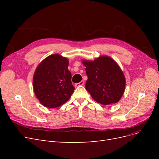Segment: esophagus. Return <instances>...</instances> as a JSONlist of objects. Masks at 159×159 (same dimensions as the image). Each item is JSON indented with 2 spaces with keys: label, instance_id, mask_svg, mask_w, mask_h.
<instances>
[{
  "label": "esophagus",
  "instance_id": "esophagus-1",
  "mask_svg": "<svg viewBox=\"0 0 159 159\" xmlns=\"http://www.w3.org/2000/svg\"><path fill=\"white\" fill-rule=\"evenodd\" d=\"M84 84V81H81L80 82H79V83H78V84H75V86H76V87H78V86L83 85Z\"/></svg>",
  "mask_w": 159,
  "mask_h": 159
}]
</instances>
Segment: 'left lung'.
Instances as JSON below:
<instances>
[{"label": "left lung", "instance_id": "obj_1", "mask_svg": "<svg viewBox=\"0 0 159 159\" xmlns=\"http://www.w3.org/2000/svg\"><path fill=\"white\" fill-rule=\"evenodd\" d=\"M88 80L85 89L92 98L102 105L118 102L124 93L125 79L113 59L102 56L94 61H83Z\"/></svg>", "mask_w": 159, "mask_h": 159}]
</instances>
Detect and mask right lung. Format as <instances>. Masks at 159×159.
Listing matches in <instances>:
<instances>
[{
  "label": "right lung",
  "instance_id": "add662e5",
  "mask_svg": "<svg viewBox=\"0 0 159 159\" xmlns=\"http://www.w3.org/2000/svg\"><path fill=\"white\" fill-rule=\"evenodd\" d=\"M68 60L58 54H53L43 60L34 75L33 87L42 105L56 108L64 104L73 93L71 74Z\"/></svg>",
  "mask_w": 159,
  "mask_h": 159
}]
</instances>
